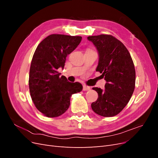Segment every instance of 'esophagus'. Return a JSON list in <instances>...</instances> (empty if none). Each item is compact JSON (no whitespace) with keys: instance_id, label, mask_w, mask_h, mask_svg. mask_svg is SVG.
I'll list each match as a JSON object with an SVG mask.
<instances>
[{"instance_id":"34e87169","label":"esophagus","mask_w":158,"mask_h":158,"mask_svg":"<svg viewBox=\"0 0 158 158\" xmlns=\"http://www.w3.org/2000/svg\"><path fill=\"white\" fill-rule=\"evenodd\" d=\"M89 89H90V87L87 86V85H83V90L84 91H88Z\"/></svg>"}]
</instances>
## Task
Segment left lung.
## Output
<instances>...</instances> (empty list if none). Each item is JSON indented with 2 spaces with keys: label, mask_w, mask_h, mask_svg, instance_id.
<instances>
[{
  "label": "left lung",
  "mask_w": 158,
  "mask_h": 158,
  "mask_svg": "<svg viewBox=\"0 0 158 158\" xmlns=\"http://www.w3.org/2000/svg\"><path fill=\"white\" fill-rule=\"evenodd\" d=\"M96 48L98 64L96 71L102 74L105 89L97 87L98 98L91 107L99 115H117L131 99L135 88L136 73L131 56L123 43L112 35L101 34L88 37Z\"/></svg>",
  "instance_id": "8db88e82"
}]
</instances>
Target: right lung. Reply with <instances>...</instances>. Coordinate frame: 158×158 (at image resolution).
Masks as SVG:
<instances>
[{"label": "right lung", "mask_w": 158, "mask_h": 158, "mask_svg": "<svg viewBox=\"0 0 158 158\" xmlns=\"http://www.w3.org/2000/svg\"><path fill=\"white\" fill-rule=\"evenodd\" d=\"M82 41V37L61 34L47 36L33 54L29 76L31 98L36 108L48 117L66 111L72 95L82 90L79 82H70L57 72L64 69L66 58Z\"/></svg>", "instance_id": "right-lung-1"}]
</instances>
